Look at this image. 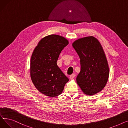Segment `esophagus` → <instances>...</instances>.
Wrapping results in <instances>:
<instances>
[{"mask_svg":"<svg viewBox=\"0 0 128 128\" xmlns=\"http://www.w3.org/2000/svg\"><path fill=\"white\" fill-rule=\"evenodd\" d=\"M75 74H72V75H71L70 76V79H73L74 78H75Z\"/></svg>","mask_w":128,"mask_h":128,"instance_id":"34e87169","label":"esophagus"}]
</instances>
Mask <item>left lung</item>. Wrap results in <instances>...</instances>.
Segmentation results:
<instances>
[{
	"label": "left lung",
	"mask_w": 128,
	"mask_h": 128,
	"mask_svg": "<svg viewBox=\"0 0 128 128\" xmlns=\"http://www.w3.org/2000/svg\"><path fill=\"white\" fill-rule=\"evenodd\" d=\"M80 59V72L76 82L85 94L102 91L108 80L110 70L102 46L93 36L80 38L72 43Z\"/></svg>",
	"instance_id": "8db88e82"
}]
</instances>
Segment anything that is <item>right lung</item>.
Instances as JSON below:
<instances>
[{
  "label": "right lung",
  "instance_id": "right-lung-1",
  "mask_svg": "<svg viewBox=\"0 0 128 128\" xmlns=\"http://www.w3.org/2000/svg\"><path fill=\"white\" fill-rule=\"evenodd\" d=\"M68 44L64 37L50 35L40 40L32 53L31 79L36 89L46 96H59L69 81L56 63L60 53Z\"/></svg>",
  "mask_w": 128,
  "mask_h": 128
}]
</instances>
